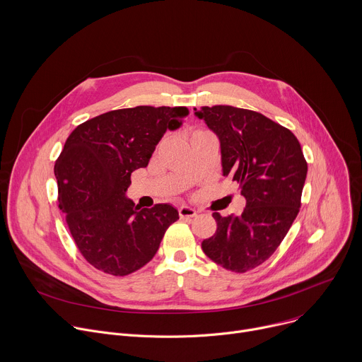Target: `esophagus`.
<instances>
[{"label":"esophagus","mask_w":362,"mask_h":362,"mask_svg":"<svg viewBox=\"0 0 362 362\" xmlns=\"http://www.w3.org/2000/svg\"><path fill=\"white\" fill-rule=\"evenodd\" d=\"M196 211L194 209H192V208H189V206H180L179 208V216L182 218V219H187V218H194L196 216Z\"/></svg>","instance_id":"1"}]
</instances>
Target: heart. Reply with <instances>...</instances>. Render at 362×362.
<instances>
[{
  "instance_id": "obj_1",
  "label": "heart",
  "mask_w": 362,
  "mask_h": 362,
  "mask_svg": "<svg viewBox=\"0 0 362 362\" xmlns=\"http://www.w3.org/2000/svg\"><path fill=\"white\" fill-rule=\"evenodd\" d=\"M194 133H196V132H194Z\"/></svg>"
}]
</instances>
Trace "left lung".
Here are the masks:
<instances>
[{"mask_svg":"<svg viewBox=\"0 0 362 362\" xmlns=\"http://www.w3.org/2000/svg\"><path fill=\"white\" fill-rule=\"evenodd\" d=\"M194 115L218 134L223 176L246 199L238 216L214 214L216 232L202 249L222 268L245 274L269 259L292 226L308 163L295 134L261 113L204 106Z\"/></svg>","mask_w":362,"mask_h":362,"instance_id":"1","label":"left lung"}]
</instances>
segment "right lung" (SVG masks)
<instances>
[{
	"label": "right lung",
	"instance_id": "1",
	"mask_svg": "<svg viewBox=\"0 0 362 362\" xmlns=\"http://www.w3.org/2000/svg\"><path fill=\"white\" fill-rule=\"evenodd\" d=\"M187 115L186 107L166 106L112 110L78 124L66 140L54 166L59 208L95 269L126 276L143 268L179 219L170 204L140 209L124 193L165 132L177 129Z\"/></svg>",
	"mask_w": 362,
	"mask_h": 362
}]
</instances>
